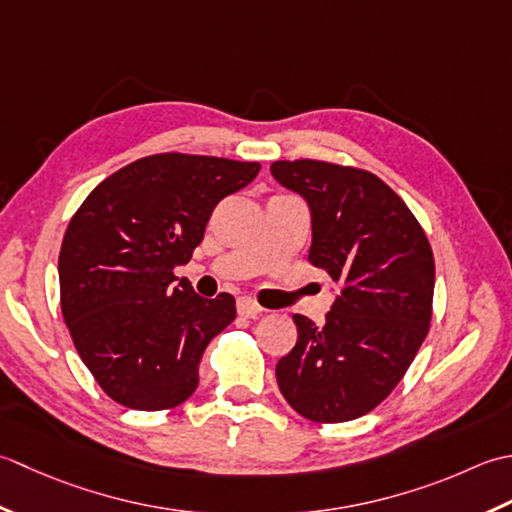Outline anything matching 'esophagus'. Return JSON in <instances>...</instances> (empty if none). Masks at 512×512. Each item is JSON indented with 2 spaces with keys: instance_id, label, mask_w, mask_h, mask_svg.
Listing matches in <instances>:
<instances>
[{
  "instance_id": "obj_1",
  "label": "esophagus",
  "mask_w": 512,
  "mask_h": 512,
  "mask_svg": "<svg viewBox=\"0 0 512 512\" xmlns=\"http://www.w3.org/2000/svg\"><path fill=\"white\" fill-rule=\"evenodd\" d=\"M263 307L258 305L254 298H238V314L245 316V318H256L263 314Z\"/></svg>"
}]
</instances>
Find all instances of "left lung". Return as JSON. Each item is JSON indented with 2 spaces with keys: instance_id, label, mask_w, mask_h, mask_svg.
I'll use <instances>...</instances> for the list:
<instances>
[{
  "instance_id": "left-lung-1",
  "label": "left lung",
  "mask_w": 512,
  "mask_h": 512,
  "mask_svg": "<svg viewBox=\"0 0 512 512\" xmlns=\"http://www.w3.org/2000/svg\"><path fill=\"white\" fill-rule=\"evenodd\" d=\"M311 210L309 263L340 287L325 325L296 314L280 393L311 422H349L398 387L429 333L435 260L402 198L378 176L327 161L271 163Z\"/></svg>"
}]
</instances>
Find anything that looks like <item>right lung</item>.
Here are the masks:
<instances>
[{
  "label": "right lung",
  "mask_w": 512,
  "mask_h": 512,
  "mask_svg": "<svg viewBox=\"0 0 512 512\" xmlns=\"http://www.w3.org/2000/svg\"><path fill=\"white\" fill-rule=\"evenodd\" d=\"M260 163L165 152L110 174L81 203L59 252L61 314L83 364L114 402L174 409L198 387L207 344L236 300L198 296L174 267L201 245L225 196Z\"/></svg>",
  "instance_id": "add662e5"
}]
</instances>
